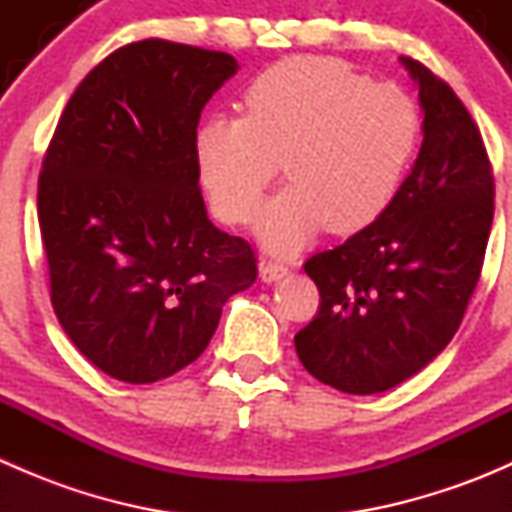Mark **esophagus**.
<instances>
[{
	"label": "esophagus",
	"instance_id": "esophagus-1",
	"mask_svg": "<svg viewBox=\"0 0 512 512\" xmlns=\"http://www.w3.org/2000/svg\"><path fill=\"white\" fill-rule=\"evenodd\" d=\"M289 275V267L282 265V262H275V260H262L260 262V277L262 282H277L282 280V277Z\"/></svg>",
	"mask_w": 512,
	"mask_h": 512
}]
</instances>
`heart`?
Here are the masks:
<instances>
[{"mask_svg":"<svg viewBox=\"0 0 512 512\" xmlns=\"http://www.w3.org/2000/svg\"><path fill=\"white\" fill-rule=\"evenodd\" d=\"M245 116H213L195 138L200 180L215 215L247 223L285 163L292 180L257 220V235L294 252L324 225L364 230L399 193L421 138L416 101L371 84L329 56H292L262 71L242 96Z\"/></svg>","mask_w":512,"mask_h":512,"instance_id":"b5f03b06","label":"heart"}]
</instances>
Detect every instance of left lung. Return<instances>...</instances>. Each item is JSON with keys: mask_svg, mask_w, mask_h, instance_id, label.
Returning <instances> with one entry per match:
<instances>
[{"mask_svg": "<svg viewBox=\"0 0 512 512\" xmlns=\"http://www.w3.org/2000/svg\"><path fill=\"white\" fill-rule=\"evenodd\" d=\"M418 86L423 143L409 178L376 223L304 272L317 317L294 337L322 384L369 396L436 359L461 327L493 225V170L476 121L451 86L401 56Z\"/></svg>", "mask_w": 512, "mask_h": 512, "instance_id": "1", "label": "left lung"}]
</instances>
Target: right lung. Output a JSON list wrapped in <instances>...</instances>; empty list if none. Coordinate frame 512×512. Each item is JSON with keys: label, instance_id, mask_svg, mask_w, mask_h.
Returning <instances> with one entry per match:
<instances>
[{"label": "right lung", "instance_id": "1", "mask_svg": "<svg viewBox=\"0 0 512 512\" xmlns=\"http://www.w3.org/2000/svg\"><path fill=\"white\" fill-rule=\"evenodd\" d=\"M240 69L225 51L126 44L66 103L39 175L51 304L81 354L126 384L198 359L223 304L255 282L250 242L208 220L195 138Z\"/></svg>", "mask_w": 512, "mask_h": 512}]
</instances>
